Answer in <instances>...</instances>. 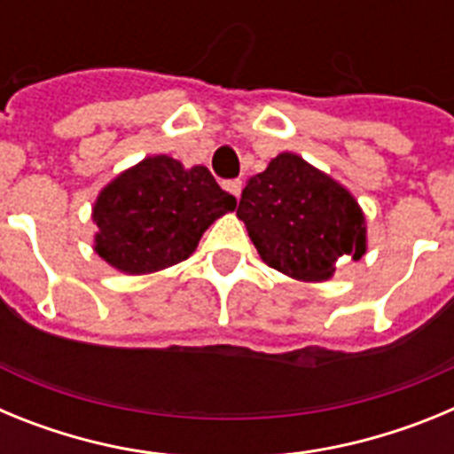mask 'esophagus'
Segmentation results:
<instances>
[{"label":"esophagus","instance_id":"esophagus-1","mask_svg":"<svg viewBox=\"0 0 454 454\" xmlns=\"http://www.w3.org/2000/svg\"><path fill=\"white\" fill-rule=\"evenodd\" d=\"M224 188H227V191H230L231 195H234V198L239 200L240 198V191H243V182H240V179H231V182L224 184Z\"/></svg>","mask_w":454,"mask_h":454}]
</instances>
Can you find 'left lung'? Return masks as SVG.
I'll use <instances>...</instances> for the list:
<instances>
[{"label": "left lung", "instance_id": "8db88e82", "mask_svg": "<svg viewBox=\"0 0 454 454\" xmlns=\"http://www.w3.org/2000/svg\"><path fill=\"white\" fill-rule=\"evenodd\" d=\"M236 215L263 262L300 282H325L340 256L366 254V218L350 191L291 152L247 182Z\"/></svg>", "mask_w": 454, "mask_h": 454}]
</instances>
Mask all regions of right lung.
<instances>
[{"label":"right lung","mask_w":454,"mask_h":454,"mask_svg":"<svg viewBox=\"0 0 454 454\" xmlns=\"http://www.w3.org/2000/svg\"><path fill=\"white\" fill-rule=\"evenodd\" d=\"M234 208V195L204 166L186 170L172 156H147L98 195L95 252L115 270L150 275L188 259L208 224Z\"/></svg>","instance_id":"add662e5"}]
</instances>
